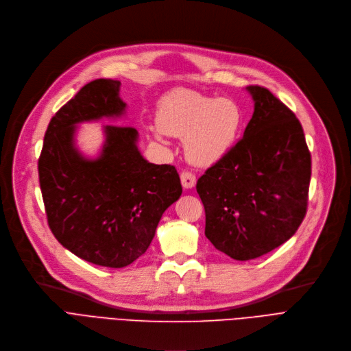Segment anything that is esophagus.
Here are the masks:
<instances>
[{
    "instance_id": "obj_1",
    "label": "esophagus",
    "mask_w": 351,
    "mask_h": 351,
    "mask_svg": "<svg viewBox=\"0 0 351 351\" xmlns=\"http://www.w3.org/2000/svg\"><path fill=\"white\" fill-rule=\"evenodd\" d=\"M180 178H181V184L184 189H193L195 186V174H193L191 171H182L180 174Z\"/></svg>"
}]
</instances>
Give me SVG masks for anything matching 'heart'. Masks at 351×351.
I'll use <instances>...</instances> for the list:
<instances>
[{"mask_svg": "<svg viewBox=\"0 0 351 351\" xmlns=\"http://www.w3.org/2000/svg\"><path fill=\"white\" fill-rule=\"evenodd\" d=\"M157 124L165 134L186 138V154L191 162L210 165L234 145L243 112L232 99L178 90L162 99Z\"/></svg>", "mask_w": 351, "mask_h": 351, "instance_id": "heart-1", "label": "heart"}]
</instances>
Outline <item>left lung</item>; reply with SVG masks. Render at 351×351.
Returning a JSON list of instances; mask_svg holds the SVG:
<instances>
[{
    "instance_id": "left-lung-1",
    "label": "left lung",
    "mask_w": 351,
    "mask_h": 351,
    "mask_svg": "<svg viewBox=\"0 0 351 351\" xmlns=\"http://www.w3.org/2000/svg\"><path fill=\"white\" fill-rule=\"evenodd\" d=\"M254 112L244 136L197 181L206 237L234 260L286 243L307 213L311 156L295 114L265 87L248 86Z\"/></svg>"
}]
</instances>
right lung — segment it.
I'll use <instances>...</instances> for the list:
<instances>
[{
    "label": "right lung",
    "instance_id": "add662e5",
    "mask_svg": "<svg viewBox=\"0 0 351 351\" xmlns=\"http://www.w3.org/2000/svg\"><path fill=\"white\" fill-rule=\"evenodd\" d=\"M120 81L98 78L82 87L49 121L38 177L47 221L66 250L88 263L121 269L143 256L162 213L182 189L174 165H156L140 154L137 130L106 125L97 160L74 147L77 123L121 115Z\"/></svg>",
    "mask_w": 351,
    "mask_h": 351
}]
</instances>
